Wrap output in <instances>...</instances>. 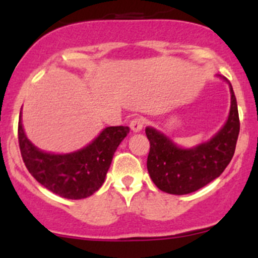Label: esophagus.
Masks as SVG:
<instances>
[{
	"label": "esophagus",
	"mask_w": 258,
	"mask_h": 258,
	"mask_svg": "<svg viewBox=\"0 0 258 258\" xmlns=\"http://www.w3.org/2000/svg\"><path fill=\"white\" fill-rule=\"evenodd\" d=\"M144 124H145V119L142 117H136V118L132 119L130 122V127L134 132H140L142 128H144Z\"/></svg>",
	"instance_id": "obj_1"
}]
</instances>
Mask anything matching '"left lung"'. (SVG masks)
<instances>
[{
  "label": "left lung",
  "mask_w": 258,
  "mask_h": 258,
  "mask_svg": "<svg viewBox=\"0 0 258 258\" xmlns=\"http://www.w3.org/2000/svg\"><path fill=\"white\" fill-rule=\"evenodd\" d=\"M226 80V79H223ZM230 85L231 108L222 128L196 147H178L152 127H146L150 141L147 170L153 183L171 195H187L217 178L231 162L240 134L237 101Z\"/></svg>",
  "instance_id": "obj_1"
}]
</instances>
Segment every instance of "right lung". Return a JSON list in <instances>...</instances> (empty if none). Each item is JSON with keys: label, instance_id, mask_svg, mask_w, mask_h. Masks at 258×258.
<instances>
[{"label": "right lung", "instance_id": "1", "mask_svg": "<svg viewBox=\"0 0 258 258\" xmlns=\"http://www.w3.org/2000/svg\"><path fill=\"white\" fill-rule=\"evenodd\" d=\"M128 132L127 126L106 127L82 150L54 155L31 144L23 131L21 112L18 119V144L28 172L43 187L69 200L86 199L102 186L114 152Z\"/></svg>", "mask_w": 258, "mask_h": 258}]
</instances>
